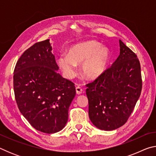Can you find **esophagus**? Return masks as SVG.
<instances>
[{"label":"esophagus","instance_id":"34e87169","mask_svg":"<svg viewBox=\"0 0 156 156\" xmlns=\"http://www.w3.org/2000/svg\"><path fill=\"white\" fill-rule=\"evenodd\" d=\"M76 94H81L82 93H83V89H82L80 87H76Z\"/></svg>","mask_w":156,"mask_h":156}]
</instances>
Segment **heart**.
Returning <instances> with one entry per match:
<instances>
[{
    "instance_id": "b5f03b06",
    "label": "heart",
    "mask_w": 156,
    "mask_h": 156,
    "mask_svg": "<svg viewBox=\"0 0 156 156\" xmlns=\"http://www.w3.org/2000/svg\"><path fill=\"white\" fill-rule=\"evenodd\" d=\"M110 51L98 42L89 41L75 44L69 49L68 55L61 54L57 64L66 78H72L77 74V65L82 63L83 75L89 79L100 77L108 67Z\"/></svg>"
}]
</instances>
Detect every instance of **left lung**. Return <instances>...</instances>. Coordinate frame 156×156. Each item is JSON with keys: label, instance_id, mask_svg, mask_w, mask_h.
<instances>
[{"label": "left lung", "instance_id": "left-lung-1", "mask_svg": "<svg viewBox=\"0 0 156 156\" xmlns=\"http://www.w3.org/2000/svg\"><path fill=\"white\" fill-rule=\"evenodd\" d=\"M120 55L112 67L86 84L89 116L97 128L112 131L125 125L142 90L140 64L120 40Z\"/></svg>", "mask_w": 156, "mask_h": 156}]
</instances>
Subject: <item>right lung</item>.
Masks as SVG:
<instances>
[{
  "mask_svg": "<svg viewBox=\"0 0 156 156\" xmlns=\"http://www.w3.org/2000/svg\"><path fill=\"white\" fill-rule=\"evenodd\" d=\"M51 50L49 39L33 44L18 59L14 72L18 109L34 128L46 133L65 127L76 95L74 84L57 72Z\"/></svg>",
  "mask_w": 156,
  "mask_h": 156,
  "instance_id": "add662e5",
  "label": "right lung"
}]
</instances>
